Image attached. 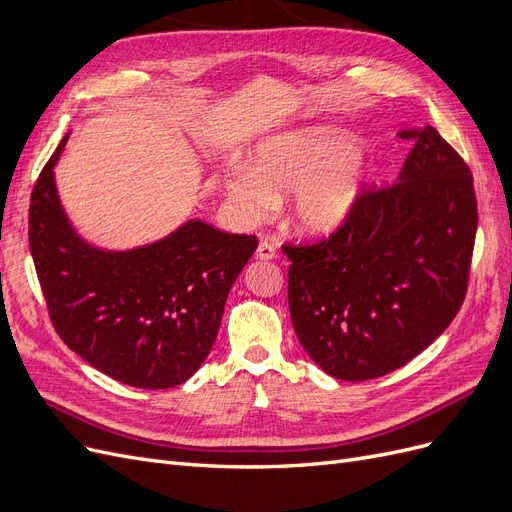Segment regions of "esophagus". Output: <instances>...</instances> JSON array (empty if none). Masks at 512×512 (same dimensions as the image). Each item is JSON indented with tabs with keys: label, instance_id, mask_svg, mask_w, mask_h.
<instances>
[{
	"label": "esophagus",
	"instance_id": "34e87169",
	"mask_svg": "<svg viewBox=\"0 0 512 512\" xmlns=\"http://www.w3.org/2000/svg\"><path fill=\"white\" fill-rule=\"evenodd\" d=\"M256 258L258 260H273L275 258V245L271 241H260L258 250H256Z\"/></svg>",
	"mask_w": 512,
	"mask_h": 512
}]
</instances>
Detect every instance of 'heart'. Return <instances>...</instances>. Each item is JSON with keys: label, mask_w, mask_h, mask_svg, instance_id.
<instances>
[{"label": "heart", "mask_w": 512, "mask_h": 512, "mask_svg": "<svg viewBox=\"0 0 512 512\" xmlns=\"http://www.w3.org/2000/svg\"><path fill=\"white\" fill-rule=\"evenodd\" d=\"M371 166L354 138L331 128H303L262 143L254 168L239 166L226 181L241 218L262 220L297 194L292 222L307 235H329L342 226L367 188Z\"/></svg>", "instance_id": "b5f03b06"}]
</instances>
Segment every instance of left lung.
Masks as SVG:
<instances>
[{
	"label": "left lung",
	"instance_id": "8db88e82",
	"mask_svg": "<svg viewBox=\"0 0 512 512\" xmlns=\"http://www.w3.org/2000/svg\"><path fill=\"white\" fill-rule=\"evenodd\" d=\"M399 138L414 147L393 185L367 188L333 235L282 245L294 333L339 380H374L412 361L468 292L478 226L470 168L436 128Z\"/></svg>",
	"mask_w": 512,
	"mask_h": 512
}]
</instances>
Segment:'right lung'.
Segmentation results:
<instances>
[{"label":"right lung","instance_id":"right-lung-1","mask_svg":"<svg viewBox=\"0 0 512 512\" xmlns=\"http://www.w3.org/2000/svg\"><path fill=\"white\" fill-rule=\"evenodd\" d=\"M68 136L29 203V247L57 335L83 361L128 386L170 389L203 365L226 297L258 247L190 220L130 252H102L72 230L53 179Z\"/></svg>","mask_w":512,"mask_h":512}]
</instances>
